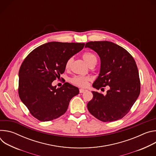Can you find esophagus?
Segmentation results:
<instances>
[{"mask_svg": "<svg viewBox=\"0 0 156 156\" xmlns=\"http://www.w3.org/2000/svg\"><path fill=\"white\" fill-rule=\"evenodd\" d=\"M85 91V90H84V89H80V93H83Z\"/></svg>", "mask_w": 156, "mask_h": 156, "instance_id": "34e87169", "label": "esophagus"}]
</instances>
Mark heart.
I'll list each match as a JSON object with an SVG mask.
<instances>
[{"label":"heart","mask_w":156,"mask_h":156,"mask_svg":"<svg viewBox=\"0 0 156 156\" xmlns=\"http://www.w3.org/2000/svg\"><path fill=\"white\" fill-rule=\"evenodd\" d=\"M82 58L86 64L89 66L90 64L97 62L96 56L91 52H85L82 55ZM72 62V58H70L65 63V67L66 69H69ZM90 80V78L84 76H75L70 79V83L73 85L79 87H85Z\"/></svg>","instance_id":"b5f03b06"}]
</instances>
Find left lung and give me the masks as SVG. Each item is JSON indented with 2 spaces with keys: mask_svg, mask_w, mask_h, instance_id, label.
Listing matches in <instances>:
<instances>
[{
  "mask_svg": "<svg viewBox=\"0 0 156 156\" xmlns=\"http://www.w3.org/2000/svg\"><path fill=\"white\" fill-rule=\"evenodd\" d=\"M101 59L99 76L93 86L99 90L109 86L105 95L92 91L87 103L89 112L98 120L111 122L122 119L135 104L140 93V80L136 62L124 48L109 41L87 42Z\"/></svg>",
  "mask_w": 156,
  "mask_h": 156,
  "instance_id": "obj_1",
  "label": "left lung"
}]
</instances>
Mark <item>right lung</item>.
<instances>
[{"mask_svg":"<svg viewBox=\"0 0 156 156\" xmlns=\"http://www.w3.org/2000/svg\"><path fill=\"white\" fill-rule=\"evenodd\" d=\"M84 43L50 42L36 48L22 63L19 70V97L31 114L41 122L63 115L78 88L65 83L59 88L53 81L65 70L68 59L81 51Z\"/></svg>","mask_w":156,"mask_h":156,"instance_id":"1","label":"right lung"}]
</instances>
